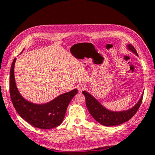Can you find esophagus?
<instances>
[{"mask_svg":"<svg viewBox=\"0 0 155 155\" xmlns=\"http://www.w3.org/2000/svg\"><path fill=\"white\" fill-rule=\"evenodd\" d=\"M85 86L83 85V84H81V85H78V91H82L83 90H85Z\"/></svg>","mask_w":155,"mask_h":155,"instance_id":"1","label":"esophagus"}]
</instances>
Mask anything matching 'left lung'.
Here are the masks:
<instances>
[{"mask_svg":"<svg viewBox=\"0 0 155 155\" xmlns=\"http://www.w3.org/2000/svg\"><path fill=\"white\" fill-rule=\"evenodd\" d=\"M127 48L129 51L138 56L135 48L131 44H128ZM83 94L85 97L86 106L91 116L100 124L106 126V127H114V126L123 124L129 120L137 113V110L140 108L143 96V93L138 103L131 109L127 111H112L102 105L87 91H83Z\"/></svg>","mask_w":155,"mask_h":155,"instance_id":"left-lung-1","label":"left lung"}]
</instances>
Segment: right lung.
I'll return each mask as SVG.
<instances>
[{
    "label": "right lung",
    "instance_id": "add662e5",
    "mask_svg": "<svg viewBox=\"0 0 155 155\" xmlns=\"http://www.w3.org/2000/svg\"><path fill=\"white\" fill-rule=\"evenodd\" d=\"M16 58L12 62L9 76L10 96L18 114L26 122L41 129H51L61 124L70 102L78 90L74 89L69 92L61 94L49 103L34 104L21 96L15 85L14 65Z\"/></svg>",
    "mask_w": 155,
    "mask_h": 155
}]
</instances>
